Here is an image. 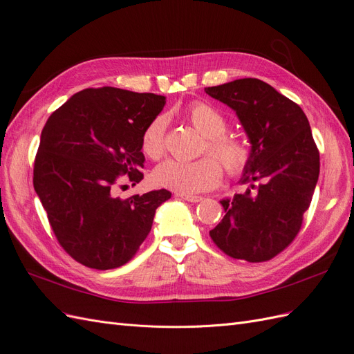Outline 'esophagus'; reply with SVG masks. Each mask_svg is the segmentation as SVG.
<instances>
[{
    "label": "esophagus",
    "mask_w": 354,
    "mask_h": 354,
    "mask_svg": "<svg viewBox=\"0 0 354 354\" xmlns=\"http://www.w3.org/2000/svg\"><path fill=\"white\" fill-rule=\"evenodd\" d=\"M178 198H181V199H185V201H187V202H194V203H196V202H201L203 198L202 196H196V195H177Z\"/></svg>",
    "instance_id": "obj_1"
}]
</instances>
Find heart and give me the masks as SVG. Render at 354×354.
Segmentation results:
<instances>
[{
    "label": "heart",
    "instance_id": "heart-1",
    "mask_svg": "<svg viewBox=\"0 0 354 354\" xmlns=\"http://www.w3.org/2000/svg\"><path fill=\"white\" fill-rule=\"evenodd\" d=\"M185 116L196 130L207 137L205 149L216 156L229 176H239L250 162L251 151L243 138L226 133L227 120L212 104L195 102L189 104ZM167 118L158 115L146 125L142 134V152L156 159L164 153ZM214 158L198 160L167 159L153 171V183L178 195H195L216 187L223 177L221 167Z\"/></svg>",
    "mask_w": 354,
    "mask_h": 354
}]
</instances>
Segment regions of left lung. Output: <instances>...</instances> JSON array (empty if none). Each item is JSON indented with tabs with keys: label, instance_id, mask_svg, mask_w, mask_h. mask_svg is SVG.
<instances>
[{
	"label": "left lung",
	"instance_id": "left-lung-1",
	"mask_svg": "<svg viewBox=\"0 0 354 354\" xmlns=\"http://www.w3.org/2000/svg\"><path fill=\"white\" fill-rule=\"evenodd\" d=\"M205 93L236 112L251 145L241 177L250 187L220 201L226 214L209 236L233 259L270 260L297 236L319 178L308 120L297 103L257 78L207 87Z\"/></svg>",
	"mask_w": 354,
	"mask_h": 354
}]
</instances>
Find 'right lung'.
Returning a JSON list of instances; mask_svg holds the SVG:
<instances>
[{
    "mask_svg": "<svg viewBox=\"0 0 354 354\" xmlns=\"http://www.w3.org/2000/svg\"><path fill=\"white\" fill-rule=\"evenodd\" d=\"M164 95L113 87L82 90L53 112L41 133L34 187L59 243L90 269L130 261L152 229L165 189L113 196L118 177L142 181V134Z\"/></svg>",
    "mask_w": 354,
    "mask_h": 354,
    "instance_id": "obj_1",
    "label": "right lung"
}]
</instances>
